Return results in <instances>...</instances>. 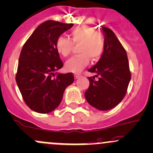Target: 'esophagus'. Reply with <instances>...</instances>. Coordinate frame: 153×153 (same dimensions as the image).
Wrapping results in <instances>:
<instances>
[{"label": "esophagus", "mask_w": 153, "mask_h": 153, "mask_svg": "<svg viewBox=\"0 0 153 153\" xmlns=\"http://www.w3.org/2000/svg\"><path fill=\"white\" fill-rule=\"evenodd\" d=\"M74 77H75V79H78V78H80V75H79V74H75V75H74Z\"/></svg>", "instance_id": "obj_1"}]
</instances>
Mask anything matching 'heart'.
Returning a JSON list of instances; mask_svg holds the SVG:
<instances>
[{
  "label": "heart",
  "instance_id": "obj_1",
  "mask_svg": "<svg viewBox=\"0 0 153 153\" xmlns=\"http://www.w3.org/2000/svg\"><path fill=\"white\" fill-rule=\"evenodd\" d=\"M70 39L64 36L56 40V47L59 52L64 56L71 53L73 43L78 46L80 54L74 56L65 63V68L69 71L80 72L90 61H98L103 54L105 49V39L100 33L95 32L91 27H78L70 32Z\"/></svg>",
  "mask_w": 153,
  "mask_h": 153
}]
</instances>
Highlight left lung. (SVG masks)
<instances>
[{
  "label": "left lung",
  "mask_w": 153,
  "mask_h": 153,
  "mask_svg": "<svg viewBox=\"0 0 153 153\" xmlns=\"http://www.w3.org/2000/svg\"><path fill=\"white\" fill-rule=\"evenodd\" d=\"M105 38L103 54L88 71L96 73L89 77V87L85 92L86 101L100 110H108L117 106L126 94L131 73L126 52L115 33L102 27ZM99 76L98 80L95 77Z\"/></svg>",
  "instance_id": "obj_1"
}]
</instances>
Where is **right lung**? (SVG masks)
Returning <instances> with one entry per match:
<instances>
[{
    "label": "right lung",
    "mask_w": 153,
    "mask_h": 153,
    "mask_svg": "<svg viewBox=\"0 0 153 153\" xmlns=\"http://www.w3.org/2000/svg\"><path fill=\"white\" fill-rule=\"evenodd\" d=\"M73 24L48 20L40 25L22 47L16 81L28 107L38 113H48L59 105L63 94L73 83V74L58 73L63 67L56 40Z\"/></svg>",
    "instance_id": "obj_1"
}]
</instances>
